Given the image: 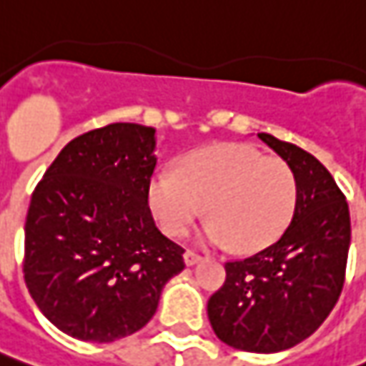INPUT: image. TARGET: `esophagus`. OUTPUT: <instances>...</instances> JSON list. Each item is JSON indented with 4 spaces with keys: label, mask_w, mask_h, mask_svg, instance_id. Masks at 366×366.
<instances>
[{
    "label": "esophagus",
    "mask_w": 366,
    "mask_h": 366,
    "mask_svg": "<svg viewBox=\"0 0 366 366\" xmlns=\"http://www.w3.org/2000/svg\"><path fill=\"white\" fill-rule=\"evenodd\" d=\"M184 261H186V265H196V263L202 261V255H198L194 251H186L184 253Z\"/></svg>",
    "instance_id": "esophagus-1"
}]
</instances>
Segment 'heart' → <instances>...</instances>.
<instances>
[{"instance_id": "1", "label": "heart", "mask_w": 366, "mask_h": 366, "mask_svg": "<svg viewBox=\"0 0 366 366\" xmlns=\"http://www.w3.org/2000/svg\"><path fill=\"white\" fill-rule=\"evenodd\" d=\"M297 186L292 168L245 144L196 149L178 172L158 170L147 184V204L159 227L184 237L207 210L202 239L243 253L275 243L292 221Z\"/></svg>"}]
</instances>
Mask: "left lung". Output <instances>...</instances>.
<instances>
[{
    "instance_id": "8db88e82",
    "label": "left lung",
    "mask_w": 366,
    "mask_h": 366,
    "mask_svg": "<svg viewBox=\"0 0 366 366\" xmlns=\"http://www.w3.org/2000/svg\"><path fill=\"white\" fill-rule=\"evenodd\" d=\"M292 168L297 198L284 234L247 259L224 263L227 280L208 300V320L229 347L280 352L296 347L336 306L347 271L350 214L332 174L312 154L257 133Z\"/></svg>"
}]
</instances>
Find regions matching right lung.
Instances as JSON below:
<instances>
[{"label": "right lung", "instance_id": "obj_1", "mask_svg": "<svg viewBox=\"0 0 366 366\" xmlns=\"http://www.w3.org/2000/svg\"><path fill=\"white\" fill-rule=\"evenodd\" d=\"M156 129L111 123L62 147L26 217L24 280L36 306L79 340L113 342L142 330L184 249L147 204Z\"/></svg>", "mask_w": 366, "mask_h": 366}]
</instances>
